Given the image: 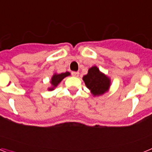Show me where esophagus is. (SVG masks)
Segmentation results:
<instances>
[{
	"label": "esophagus",
	"instance_id": "obj_1",
	"mask_svg": "<svg viewBox=\"0 0 152 152\" xmlns=\"http://www.w3.org/2000/svg\"><path fill=\"white\" fill-rule=\"evenodd\" d=\"M72 75H73L74 77H78V76H79V72H72Z\"/></svg>",
	"mask_w": 152,
	"mask_h": 152
}]
</instances>
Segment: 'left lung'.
I'll return each instance as SVG.
<instances>
[{"label": "left lung", "mask_w": 152, "mask_h": 152, "mask_svg": "<svg viewBox=\"0 0 152 152\" xmlns=\"http://www.w3.org/2000/svg\"><path fill=\"white\" fill-rule=\"evenodd\" d=\"M83 80L94 96L103 95L110 87V79L100 72L96 66L91 67L88 73L83 77Z\"/></svg>", "instance_id": "left-lung-1"}]
</instances>
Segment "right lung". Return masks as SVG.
I'll use <instances>...</instances> for the list:
<instances>
[{
    "label": "right lung",
    "instance_id": "right-lung-1",
    "mask_svg": "<svg viewBox=\"0 0 152 152\" xmlns=\"http://www.w3.org/2000/svg\"><path fill=\"white\" fill-rule=\"evenodd\" d=\"M70 73L69 72H65V73H61V74H54V75L52 77L51 79V84H52V88H49V91H53L55 88H56L58 84L61 82V80L66 77L67 76H69Z\"/></svg>",
    "mask_w": 152,
    "mask_h": 152
}]
</instances>
